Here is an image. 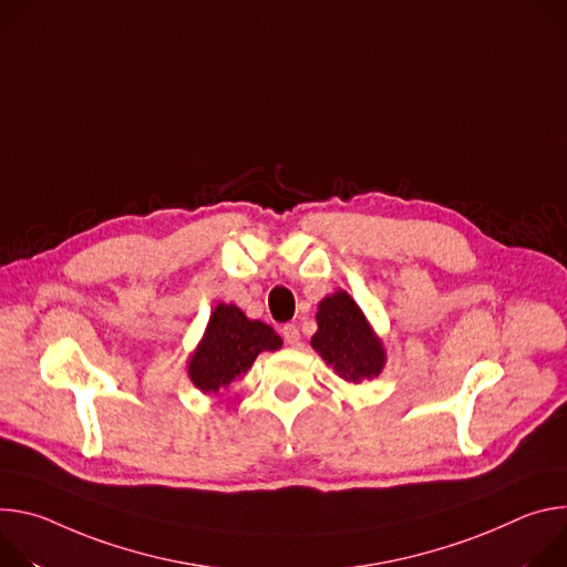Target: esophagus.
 <instances>
[{"mask_svg":"<svg viewBox=\"0 0 567 567\" xmlns=\"http://www.w3.org/2000/svg\"><path fill=\"white\" fill-rule=\"evenodd\" d=\"M281 336H284V340H286L290 347L299 344V329H297L295 324H284V327H281Z\"/></svg>","mask_w":567,"mask_h":567,"instance_id":"esophagus-1","label":"esophagus"}]
</instances>
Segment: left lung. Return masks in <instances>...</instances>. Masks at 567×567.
Listing matches in <instances>:
<instances>
[{
  "label": "left lung",
  "instance_id": "8db88e82",
  "mask_svg": "<svg viewBox=\"0 0 567 567\" xmlns=\"http://www.w3.org/2000/svg\"><path fill=\"white\" fill-rule=\"evenodd\" d=\"M318 331L310 347L347 383L379 379L388 362V349L347 290H336L318 303Z\"/></svg>",
  "mask_w": 567,
  "mask_h": 567
}]
</instances>
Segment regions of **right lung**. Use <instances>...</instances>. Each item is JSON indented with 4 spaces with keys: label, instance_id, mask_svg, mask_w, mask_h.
<instances>
[{
    "label": "right lung",
    "instance_id": "right-lung-1",
    "mask_svg": "<svg viewBox=\"0 0 567 567\" xmlns=\"http://www.w3.org/2000/svg\"><path fill=\"white\" fill-rule=\"evenodd\" d=\"M284 340L261 320H249L236 303L220 301L205 333L186 360V373L203 394L223 396L264 351L281 349Z\"/></svg>",
    "mask_w": 567,
    "mask_h": 567
}]
</instances>
